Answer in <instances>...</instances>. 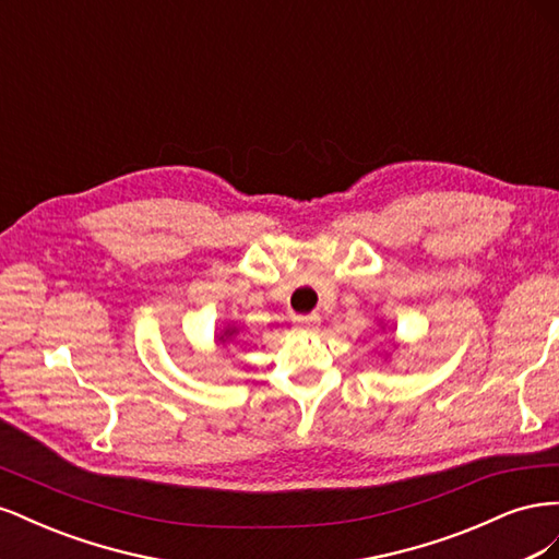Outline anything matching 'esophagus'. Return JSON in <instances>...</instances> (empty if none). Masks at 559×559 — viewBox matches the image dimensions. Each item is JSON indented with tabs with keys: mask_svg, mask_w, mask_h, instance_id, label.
<instances>
[{
	"mask_svg": "<svg viewBox=\"0 0 559 559\" xmlns=\"http://www.w3.org/2000/svg\"><path fill=\"white\" fill-rule=\"evenodd\" d=\"M319 314H298L294 317V326L300 331H314L319 326Z\"/></svg>",
	"mask_w": 559,
	"mask_h": 559,
	"instance_id": "esophagus-1",
	"label": "esophagus"
}]
</instances>
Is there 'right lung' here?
Segmentation results:
<instances>
[{
    "mask_svg": "<svg viewBox=\"0 0 559 559\" xmlns=\"http://www.w3.org/2000/svg\"><path fill=\"white\" fill-rule=\"evenodd\" d=\"M235 333H238V329H235V326H228V329H224V333L216 337V343H228Z\"/></svg>",
    "mask_w": 559,
    "mask_h": 559,
    "instance_id": "right-lung-1",
    "label": "right lung"
}]
</instances>
